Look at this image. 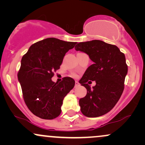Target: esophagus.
I'll return each instance as SVG.
<instances>
[{
    "instance_id": "1",
    "label": "esophagus",
    "mask_w": 145,
    "mask_h": 145,
    "mask_svg": "<svg viewBox=\"0 0 145 145\" xmlns=\"http://www.w3.org/2000/svg\"><path fill=\"white\" fill-rule=\"evenodd\" d=\"M80 86L79 82H78V81H76V82H75V87H78V86Z\"/></svg>"
}]
</instances>
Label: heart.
Masks as SVG:
<instances>
[{"instance_id": "1", "label": "heart", "mask_w": 145, "mask_h": 145, "mask_svg": "<svg viewBox=\"0 0 145 145\" xmlns=\"http://www.w3.org/2000/svg\"><path fill=\"white\" fill-rule=\"evenodd\" d=\"M72 76H74V77H76V76H77V75H76V74H73Z\"/></svg>"}]
</instances>
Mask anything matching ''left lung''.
Listing matches in <instances>:
<instances>
[{
  "instance_id": "8db88e82",
  "label": "left lung",
  "mask_w": 145,
  "mask_h": 145,
  "mask_svg": "<svg viewBox=\"0 0 145 145\" xmlns=\"http://www.w3.org/2000/svg\"><path fill=\"white\" fill-rule=\"evenodd\" d=\"M75 49L86 53L93 62L79 81L87 90L79 100L81 112L87 117L104 115L114 108L124 90L127 74L125 54L117 46L100 40L78 43ZM91 80L96 82L93 89L88 84Z\"/></svg>"
}]
</instances>
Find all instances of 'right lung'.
I'll return each mask as SVG.
<instances>
[{"label": "right lung", "instance_id": "add662e5", "mask_svg": "<svg viewBox=\"0 0 145 145\" xmlns=\"http://www.w3.org/2000/svg\"><path fill=\"white\" fill-rule=\"evenodd\" d=\"M76 42L51 37L37 41L22 58L18 78L25 104L33 114L43 119H55L61 112L64 97L75 85L70 77L61 82L51 78L60 69L63 58Z\"/></svg>", "mask_w": 145, "mask_h": 145}]
</instances>
